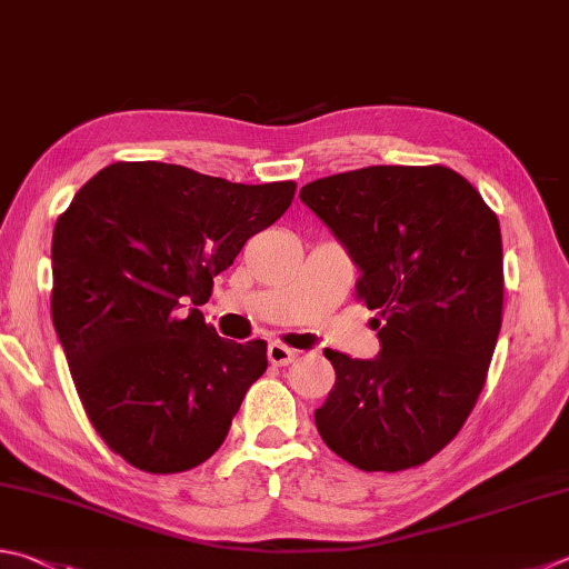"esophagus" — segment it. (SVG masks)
<instances>
[{"mask_svg":"<svg viewBox=\"0 0 569 569\" xmlns=\"http://www.w3.org/2000/svg\"><path fill=\"white\" fill-rule=\"evenodd\" d=\"M267 359H270V363H274V367H287V363H292L297 359V351L280 345V341H274V345H270V349H267Z\"/></svg>","mask_w":569,"mask_h":569,"instance_id":"1","label":"esophagus"}]
</instances>
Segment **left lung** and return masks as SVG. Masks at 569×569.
I'll return each mask as SVG.
<instances>
[{"instance_id": "8db88e82", "label": "left lung", "mask_w": 569, "mask_h": 569, "mask_svg": "<svg viewBox=\"0 0 569 569\" xmlns=\"http://www.w3.org/2000/svg\"><path fill=\"white\" fill-rule=\"evenodd\" d=\"M359 267L381 353L327 349L337 381L317 431L361 470L416 468L453 441L488 379L502 325L500 222L446 166H369L299 190Z\"/></svg>"}]
</instances>
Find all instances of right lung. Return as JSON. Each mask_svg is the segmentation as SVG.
I'll use <instances>...</instances> for the list:
<instances>
[{
    "label": "right lung",
    "instance_id": "1",
    "mask_svg": "<svg viewBox=\"0 0 569 569\" xmlns=\"http://www.w3.org/2000/svg\"><path fill=\"white\" fill-rule=\"evenodd\" d=\"M297 183L244 186L158 160L99 170L53 224L51 317L96 433L146 473L218 451L267 341L206 325L212 277L292 206Z\"/></svg>",
    "mask_w": 569,
    "mask_h": 569
}]
</instances>
